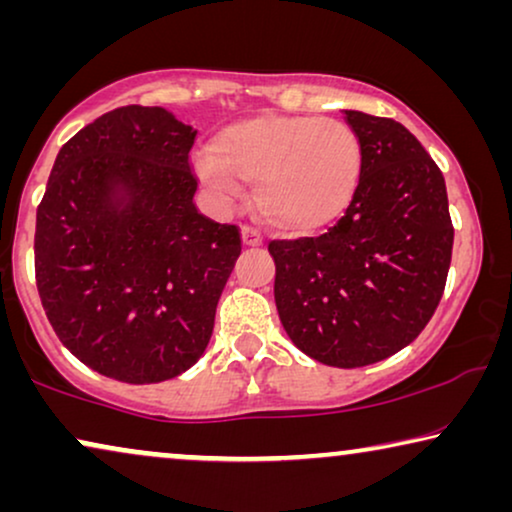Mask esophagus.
Instances as JSON below:
<instances>
[{
    "mask_svg": "<svg viewBox=\"0 0 512 512\" xmlns=\"http://www.w3.org/2000/svg\"><path fill=\"white\" fill-rule=\"evenodd\" d=\"M240 235H242V244H244V247H261V244H263V237H261V233H258L256 228L244 226V228L240 230Z\"/></svg>",
    "mask_w": 512,
    "mask_h": 512,
    "instance_id": "esophagus-1",
    "label": "esophagus"
}]
</instances>
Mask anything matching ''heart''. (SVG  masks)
<instances>
[{"mask_svg":"<svg viewBox=\"0 0 512 512\" xmlns=\"http://www.w3.org/2000/svg\"><path fill=\"white\" fill-rule=\"evenodd\" d=\"M195 172L214 193L233 198L242 181L256 184V209L270 228L310 235L340 219L354 202L363 146L338 118L263 114L235 121L195 158Z\"/></svg>","mask_w":512,"mask_h":512,"instance_id":"obj_1","label":"heart"}]
</instances>
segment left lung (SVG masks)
<instances>
[{
    "label": "left lung",
    "mask_w": 512,
    "mask_h": 512,
    "mask_svg": "<svg viewBox=\"0 0 512 512\" xmlns=\"http://www.w3.org/2000/svg\"><path fill=\"white\" fill-rule=\"evenodd\" d=\"M363 146L359 191L319 237L270 242L275 303L310 359L361 368L408 347L436 312L452 261L445 179L405 125L347 109Z\"/></svg>",
    "instance_id": "obj_1"
}]
</instances>
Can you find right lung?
<instances>
[{
	"label": "right lung",
	"instance_id": "right-lung-1",
	"mask_svg": "<svg viewBox=\"0 0 512 512\" xmlns=\"http://www.w3.org/2000/svg\"><path fill=\"white\" fill-rule=\"evenodd\" d=\"M198 130L163 107H121L62 146L37 209L34 270L62 345L111 380L156 384L195 366L242 244L195 207Z\"/></svg>",
	"mask_w": 512,
	"mask_h": 512
}]
</instances>
